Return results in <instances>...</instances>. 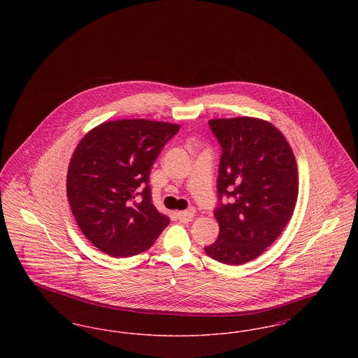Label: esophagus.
I'll return each instance as SVG.
<instances>
[{
  "label": "esophagus",
  "instance_id": "1",
  "mask_svg": "<svg viewBox=\"0 0 358 358\" xmlns=\"http://www.w3.org/2000/svg\"><path fill=\"white\" fill-rule=\"evenodd\" d=\"M193 215H194L193 210H181V212H177V219L181 222H192Z\"/></svg>",
  "mask_w": 358,
  "mask_h": 358
}]
</instances>
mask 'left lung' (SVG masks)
Returning a JSON list of instances; mask_svg holds the SVG:
<instances>
[{
  "instance_id": "obj_1",
  "label": "left lung",
  "mask_w": 358,
  "mask_h": 358,
  "mask_svg": "<svg viewBox=\"0 0 358 358\" xmlns=\"http://www.w3.org/2000/svg\"><path fill=\"white\" fill-rule=\"evenodd\" d=\"M222 146L217 178L220 225L206 255L240 266L262 255L292 216L298 199V168L285 136L267 120L241 117L210 120ZM222 195L230 203L221 204Z\"/></svg>"
}]
</instances>
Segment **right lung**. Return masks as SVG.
I'll list each match as a JSON object with an SVG mask.
<instances>
[{"label":"right lung","instance_id":"add662e5","mask_svg":"<svg viewBox=\"0 0 358 358\" xmlns=\"http://www.w3.org/2000/svg\"><path fill=\"white\" fill-rule=\"evenodd\" d=\"M180 124L104 122L88 131L69 161L67 197L79 228L114 257L138 255L171 222L152 204L150 169Z\"/></svg>","mask_w":358,"mask_h":358}]
</instances>
